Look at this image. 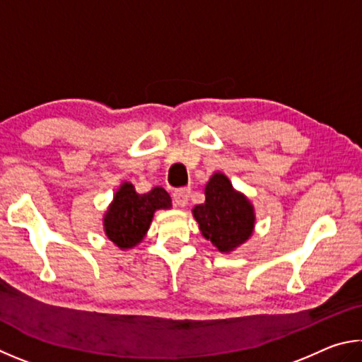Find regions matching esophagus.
Masks as SVG:
<instances>
[{
  "label": "esophagus",
  "instance_id": "1",
  "mask_svg": "<svg viewBox=\"0 0 362 362\" xmlns=\"http://www.w3.org/2000/svg\"><path fill=\"white\" fill-rule=\"evenodd\" d=\"M189 189L186 187H180V189H175L173 194H171V197H173V202L176 206H186L187 205V200H189Z\"/></svg>",
  "mask_w": 362,
  "mask_h": 362
}]
</instances>
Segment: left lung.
<instances>
[{
    "label": "left lung",
    "mask_w": 362,
    "mask_h": 362,
    "mask_svg": "<svg viewBox=\"0 0 362 362\" xmlns=\"http://www.w3.org/2000/svg\"><path fill=\"white\" fill-rule=\"evenodd\" d=\"M205 197V204L192 210L204 237L223 252L245 243L255 227V211L250 202L233 191L223 173L211 176Z\"/></svg>",
    "instance_id": "8db88e82"
}]
</instances>
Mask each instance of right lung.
<instances>
[{
  "label": "right lung",
  "instance_id": "1",
  "mask_svg": "<svg viewBox=\"0 0 362 362\" xmlns=\"http://www.w3.org/2000/svg\"><path fill=\"white\" fill-rule=\"evenodd\" d=\"M171 199L162 187L148 194H136L130 182H124L105 216V232L119 248H132L143 240L156 210L170 208Z\"/></svg>",
  "mask_w": 362,
  "mask_h": 362
}]
</instances>
